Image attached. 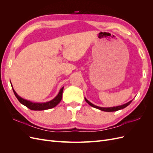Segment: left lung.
Returning a JSON list of instances; mask_svg holds the SVG:
<instances>
[{
	"instance_id": "1",
	"label": "left lung",
	"mask_w": 153,
	"mask_h": 153,
	"mask_svg": "<svg viewBox=\"0 0 153 153\" xmlns=\"http://www.w3.org/2000/svg\"><path fill=\"white\" fill-rule=\"evenodd\" d=\"M85 100L86 101V102L89 104V105H91V106H92V107L94 108H98L100 110H102V111H104V112H115V111H117V110H121V109H123L124 108H126L127 106H128L129 104H130L131 103V101L133 100H131L129 101V102L125 103L124 105H119V106H113V107H101V106H96L94 104H92V103H91L89 101H88L85 98Z\"/></svg>"
}]
</instances>
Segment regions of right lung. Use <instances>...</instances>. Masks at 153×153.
Returning a JSON list of instances; mask_svg holds the SVG:
<instances>
[{
  "label": "right lung",
  "instance_id": "right-lung-1",
  "mask_svg": "<svg viewBox=\"0 0 153 153\" xmlns=\"http://www.w3.org/2000/svg\"><path fill=\"white\" fill-rule=\"evenodd\" d=\"M11 86H12L13 91L14 92V94H15L16 98L18 99V101H20V103L27 106V108H29L32 110H45L50 109L55 107V106H57L60 103V101H61L62 97V92L64 89V87H62L61 89H60L58 94L55 96L53 100L47 101V102L34 103V102H32V101L29 100H27L22 98V97H20L19 95H18L15 92V91L14 90L12 84H11Z\"/></svg>",
  "mask_w": 153,
  "mask_h": 153
}]
</instances>
